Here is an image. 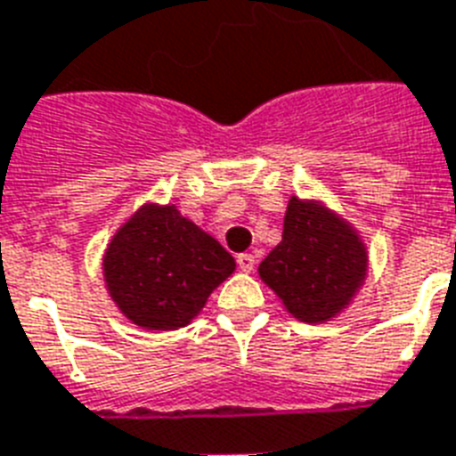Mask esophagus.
<instances>
[{
	"label": "esophagus",
	"mask_w": 456,
	"mask_h": 456,
	"mask_svg": "<svg viewBox=\"0 0 456 456\" xmlns=\"http://www.w3.org/2000/svg\"><path fill=\"white\" fill-rule=\"evenodd\" d=\"M236 262H239V266L243 272H253L255 269V255L250 253H240L239 257H236Z\"/></svg>",
	"instance_id": "1"
}]
</instances>
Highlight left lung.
I'll return each mask as SVG.
<instances>
[{"mask_svg": "<svg viewBox=\"0 0 456 456\" xmlns=\"http://www.w3.org/2000/svg\"><path fill=\"white\" fill-rule=\"evenodd\" d=\"M368 272V255L354 229L321 203L292 196L283 239L260 265V276L305 323L342 312Z\"/></svg>", "mask_w": 456, "mask_h": 456, "instance_id": "8db88e82", "label": "left lung"}]
</instances>
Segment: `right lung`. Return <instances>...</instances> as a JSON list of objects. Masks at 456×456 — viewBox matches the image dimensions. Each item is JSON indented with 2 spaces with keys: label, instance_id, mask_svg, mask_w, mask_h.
I'll list each match as a JSON object with an SVG mask.
<instances>
[{
  "label": "right lung",
  "instance_id": "1",
  "mask_svg": "<svg viewBox=\"0 0 456 456\" xmlns=\"http://www.w3.org/2000/svg\"><path fill=\"white\" fill-rule=\"evenodd\" d=\"M110 295L133 323L177 330L234 272V257L175 206H144L105 253Z\"/></svg>",
  "mask_w": 456,
  "mask_h": 456
}]
</instances>
